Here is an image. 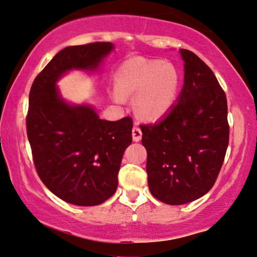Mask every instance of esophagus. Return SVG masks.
Here are the masks:
<instances>
[{
	"mask_svg": "<svg viewBox=\"0 0 257 257\" xmlns=\"http://www.w3.org/2000/svg\"><path fill=\"white\" fill-rule=\"evenodd\" d=\"M141 137H143V132H141V130L139 126H135V127L132 128V138L135 141H140L141 140Z\"/></svg>",
	"mask_w": 257,
	"mask_h": 257,
	"instance_id": "esophagus-1",
	"label": "esophagus"
}]
</instances>
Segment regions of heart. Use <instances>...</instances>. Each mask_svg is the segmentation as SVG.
<instances>
[{"label": "heart", "instance_id": "heart-1", "mask_svg": "<svg viewBox=\"0 0 257 257\" xmlns=\"http://www.w3.org/2000/svg\"><path fill=\"white\" fill-rule=\"evenodd\" d=\"M117 90L113 98L124 101V96H136L135 107L140 117L156 120L168 113L180 94L181 77L169 62L160 60H131L117 70Z\"/></svg>", "mask_w": 257, "mask_h": 257}]
</instances>
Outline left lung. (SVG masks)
Listing matches in <instances>:
<instances>
[{
    "mask_svg": "<svg viewBox=\"0 0 257 257\" xmlns=\"http://www.w3.org/2000/svg\"><path fill=\"white\" fill-rule=\"evenodd\" d=\"M180 52L184 84L177 104L161 120L140 126L150 191L169 205L190 203L211 190L229 139L225 91L202 59Z\"/></svg>",
    "mask_w": 257,
    "mask_h": 257,
    "instance_id": "8db88e82",
    "label": "left lung"
}]
</instances>
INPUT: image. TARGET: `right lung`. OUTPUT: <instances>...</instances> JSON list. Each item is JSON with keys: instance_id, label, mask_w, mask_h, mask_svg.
I'll use <instances>...</instances> for the list:
<instances>
[{"instance_id": "1", "label": "right lung", "mask_w": 257, "mask_h": 257, "mask_svg": "<svg viewBox=\"0 0 257 257\" xmlns=\"http://www.w3.org/2000/svg\"><path fill=\"white\" fill-rule=\"evenodd\" d=\"M112 50V43L66 47L30 90L27 132L36 170L48 190L74 205H98L116 192L133 121L104 120L90 105H70L55 83L68 70H95Z\"/></svg>"}]
</instances>
